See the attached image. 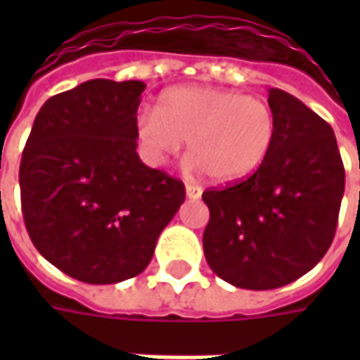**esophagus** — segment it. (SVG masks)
Returning a JSON list of instances; mask_svg holds the SVG:
<instances>
[{"instance_id": "34e87169", "label": "esophagus", "mask_w": 360, "mask_h": 360, "mask_svg": "<svg viewBox=\"0 0 360 360\" xmlns=\"http://www.w3.org/2000/svg\"><path fill=\"white\" fill-rule=\"evenodd\" d=\"M185 193H187V198L196 200V198L202 196V188L198 187V185H187V187H185Z\"/></svg>"}]
</instances>
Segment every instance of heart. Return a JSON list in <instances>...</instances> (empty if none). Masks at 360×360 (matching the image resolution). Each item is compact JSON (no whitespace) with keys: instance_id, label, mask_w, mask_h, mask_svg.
Returning <instances> with one entry per match:
<instances>
[{"instance_id":"1","label":"heart","mask_w":360,"mask_h":360,"mask_svg":"<svg viewBox=\"0 0 360 360\" xmlns=\"http://www.w3.org/2000/svg\"><path fill=\"white\" fill-rule=\"evenodd\" d=\"M274 131V113L264 100L198 84L164 92L158 110H142L134 123L152 162L162 164L187 141L188 167L204 169L218 183L255 172L270 152Z\"/></svg>"}]
</instances>
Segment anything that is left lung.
Returning a JSON list of instances; mask_svg holds the SVG:
<instances>
[{"label":"left lung","mask_w":360,"mask_h":360,"mask_svg":"<svg viewBox=\"0 0 360 360\" xmlns=\"http://www.w3.org/2000/svg\"><path fill=\"white\" fill-rule=\"evenodd\" d=\"M270 152L249 179L204 191L212 271L241 289H276L322 260L335 235L345 169L333 129L285 90H268Z\"/></svg>","instance_id":"8db88e82"}]
</instances>
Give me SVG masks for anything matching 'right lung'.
Instances as JSON below:
<instances>
[{
  "instance_id": "obj_1",
  "label": "right lung",
  "mask_w": 360,
  "mask_h": 360,
  "mask_svg": "<svg viewBox=\"0 0 360 360\" xmlns=\"http://www.w3.org/2000/svg\"><path fill=\"white\" fill-rule=\"evenodd\" d=\"M146 84L92 79L51 96L20 160L25 226L38 252L84 283H119L154 257L185 202L183 183L136 154Z\"/></svg>"
}]
</instances>
